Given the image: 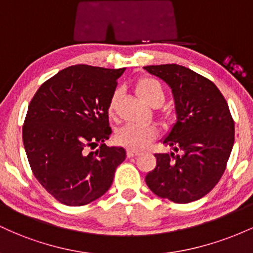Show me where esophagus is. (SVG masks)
<instances>
[{"label": "esophagus", "mask_w": 253, "mask_h": 253, "mask_svg": "<svg viewBox=\"0 0 253 253\" xmlns=\"http://www.w3.org/2000/svg\"><path fill=\"white\" fill-rule=\"evenodd\" d=\"M138 155H139L138 151L127 150V157H128V158H133V157H135V156H138Z\"/></svg>", "instance_id": "34e87169"}]
</instances>
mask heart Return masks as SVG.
<instances>
[{
	"instance_id": "heart-1",
	"label": "heart",
	"mask_w": 253,
	"mask_h": 253,
	"mask_svg": "<svg viewBox=\"0 0 253 253\" xmlns=\"http://www.w3.org/2000/svg\"><path fill=\"white\" fill-rule=\"evenodd\" d=\"M135 91L141 100L151 107H158L163 103L164 92L161 84L152 78H141L136 82ZM117 94H114L108 103V114L113 115L117 106ZM158 134V130L151 125H125L115 132V143L128 150L139 151L149 145Z\"/></svg>"
}]
</instances>
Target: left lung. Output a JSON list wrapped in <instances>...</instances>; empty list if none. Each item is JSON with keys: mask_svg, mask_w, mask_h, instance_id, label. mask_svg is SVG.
I'll use <instances>...</instances> for the list:
<instances>
[{"mask_svg": "<svg viewBox=\"0 0 253 253\" xmlns=\"http://www.w3.org/2000/svg\"><path fill=\"white\" fill-rule=\"evenodd\" d=\"M172 90L177 120L163 144L178 155L157 153L145 177L162 199L189 203L207 195L221 178L234 144V121L217 86L195 71L177 65L145 66Z\"/></svg>", "mask_w": 253, "mask_h": 253, "instance_id": "obj_1", "label": "left lung"}]
</instances>
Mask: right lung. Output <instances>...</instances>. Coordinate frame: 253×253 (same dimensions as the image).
Returning a JSON list of instances; mask_svg holds the SVG:
<instances>
[{"instance_id": "1", "label": "right lung", "mask_w": 253, "mask_h": 253, "mask_svg": "<svg viewBox=\"0 0 253 253\" xmlns=\"http://www.w3.org/2000/svg\"><path fill=\"white\" fill-rule=\"evenodd\" d=\"M126 69L72 65L42 84L28 106L22 139L31 169L57 201L71 207L109 189L123 147H108V103ZM100 144L95 153L86 147Z\"/></svg>"}]
</instances>
